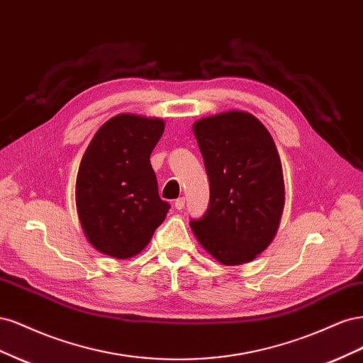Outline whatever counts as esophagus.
I'll return each mask as SVG.
<instances>
[{"label": "esophagus", "instance_id": "obj_1", "mask_svg": "<svg viewBox=\"0 0 363 363\" xmlns=\"http://www.w3.org/2000/svg\"><path fill=\"white\" fill-rule=\"evenodd\" d=\"M184 203H186V200L183 199H179V200H175V208H177V211H182V208H184Z\"/></svg>", "mask_w": 363, "mask_h": 363}]
</instances>
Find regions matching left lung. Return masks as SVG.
<instances>
[{"label":"left lung","mask_w":363,"mask_h":363,"mask_svg":"<svg viewBox=\"0 0 363 363\" xmlns=\"http://www.w3.org/2000/svg\"><path fill=\"white\" fill-rule=\"evenodd\" d=\"M211 200L191 228L224 265L251 262L277 233L284 207L283 169L276 144L251 113L230 111L194 124Z\"/></svg>","instance_id":"left-lung-1"}]
</instances>
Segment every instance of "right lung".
<instances>
[{"instance_id": "obj_1", "label": "right lung", "mask_w": 363, "mask_h": 363, "mask_svg": "<svg viewBox=\"0 0 363 363\" xmlns=\"http://www.w3.org/2000/svg\"><path fill=\"white\" fill-rule=\"evenodd\" d=\"M163 128L159 118L116 115L96 131L82 159L77 212L89 244L107 256H136L169 211L150 163Z\"/></svg>"}]
</instances>
